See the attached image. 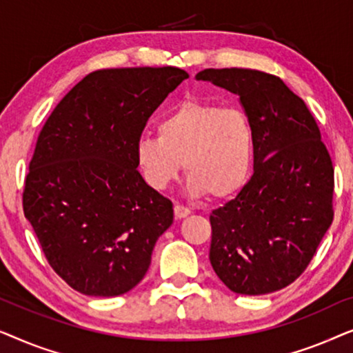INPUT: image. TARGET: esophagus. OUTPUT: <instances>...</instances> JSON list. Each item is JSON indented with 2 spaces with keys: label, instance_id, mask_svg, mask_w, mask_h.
I'll return each mask as SVG.
<instances>
[{
  "label": "esophagus",
  "instance_id": "obj_1",
  "mask_svg": "<svg viewBox=\"0 0 353 353\" xmlns=\"http://www.w3.org/2000/svg\"><path fill=\"white\" fill-rule=\"evenodd\" d=\"M173 210H175V216H176V219H183V216H186V215L191 214V210L188 209V207L178 204V202L175 204V207H173Z\"/></svg>",
  "mask_w": 353,
  "mask_h": 353
}]
</instances>
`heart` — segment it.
I'll return each mask as SVG.
<instances>
[{"label": "heart", "mask_w": 353, "mask_h": 353, "mask_svg": "<svg viewBox=\"0 0 353 353\" xmlns=\"http://www.w3.org/2000/svg\"><path fill=\"white\" fill-rule=\"evenodd\" d=\"M134 157L144 181L163 190L186 167L194 196L225 199L248 183L255 157V128L248 112L186 98L159 119L157 133H143Z\"/></svg>", "instance_id": "b5f03b06"}]
</instances>
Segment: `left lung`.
Segmentation results:
<instances>
[{
  "mask_svg": "<svg viewBox=\"0 0 353 353\" xmlns=\"http://www.w3.org/2000/svg\"><path fill=\"white\" fill-rule=\"evenodd\" d=\"M197 80L238 94L255 128L254 175L210 214V263L236 294L296 281L332 223L334 168L307 104L276 75L205 69Z\"/></svg>",
  "mask_w": 353,
  "mask_h": 353,
  "instance_id": "8db88e82",
  "label": "left lung"
}]
</instances>
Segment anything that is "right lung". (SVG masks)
<instances>
[{
    "label": "right lung",
    "instance_id": "1",
    "mask_svg": "<svg viewBox=\"0 0 353 353\" xmlns=\"http://www.w3.org/2000/svg\"><path fill=\"white\" fill-rule=\"evenodd\" d=\"M176 67L91 72L38 134L23 215L51 268L85 296L114 297L141 281L173 204L139 173L134 144L183 80Z\"/></svg>",
    "mask_w": 353,
    "mask_h": 353
}]
</instances>
